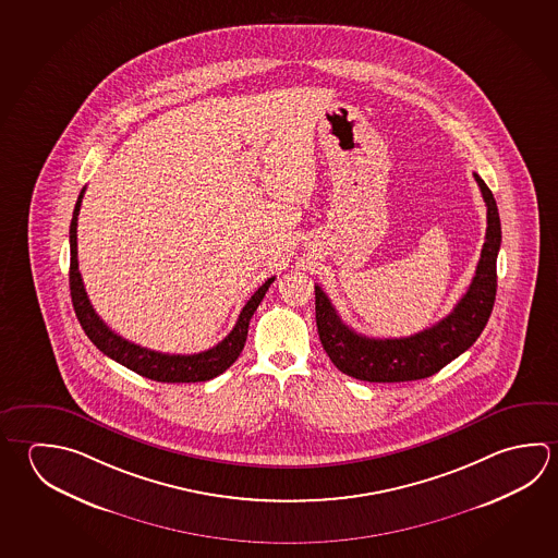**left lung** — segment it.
<instances>
[{"label":"left lung","mask_w":558,"mask_h":558,"mask_svg":"<svg viewBox=\"0 0 558 558\" xmlns=\"http://www.w3.org/2000/svg\"><path fill=\"white\" fill-rule=\"evenodd\" d=\"M488 207L486 243L482 246L476 275L454 310L429 329L401 339H371L342 323L331 300L315 286V322L323 349L332 364L356 380L410 381L433 374L469 351L484 331L494 310L498 276L499 226L498 206L486 182L474 174Z\"/></svg>","instance_id":"left-lung-1"}]
</instances>
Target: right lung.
<instances>
[{"label":"right lung","instance_id":"add662e5","mask_svg":"<svg viewBox=\"0 0 558 558\" xmlns=\"http://www.w3.org/2000/svg\"><path fill=\"white\" fill-rule=\"evenodd\" d=\"M84 192H86V187L80 192L72 223H70V295H72V305H74L76 317H78L84 332L88 335L89 341L94 342L104 354H108L109 359L128 366L129 371L137 372L148 380L170 381V384L206 381L223 374L243 351L251 317L255 315L258 303L263 302V298L268 292L270 283L275 282V278H268L251 295V300L239 313L233 331L229 332L223 341L217 342L216 347H211L207 351L197 352V354H168V352L150 351L141 344L128 341V339L119 337L118 332L111 331L108 325L99 319L98 313L89 303L88 293H86L82 276H80L76 227H78L80 206H82Z\"/></svg>","mask_w":558,"mask_h":558}]
</instances>
